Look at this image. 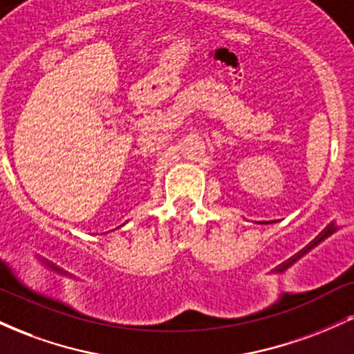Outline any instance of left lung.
<instances>
[{"instance_id":"8db88e82","label":"left lung","mask_w":354,"mask_h":354,"mask_svg":"<svg viewBox=\"0 0 354 354\" xmlns=\"http://www.w3.org/2000/svg\"><path fill=\"white\" fill-rule=\"evenodd\" d=\"M266 223H268V221H266Z\"/></svg>"}]
</instances>
